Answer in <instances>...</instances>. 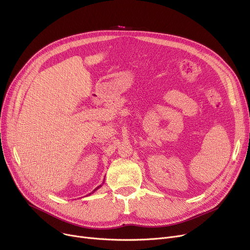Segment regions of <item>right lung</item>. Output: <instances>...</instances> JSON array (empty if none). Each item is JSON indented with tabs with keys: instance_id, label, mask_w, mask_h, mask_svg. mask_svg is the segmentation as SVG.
Masks as SVG:
<instances>
[{
	"instance_id": "add662e5",
	"label": "right lung",
	"mask_w": 250,
	"mask_h": 250,
	"mask_svg": "<svg viewBox=\"0 0 250 250\" xmlns=\"http://www.w3.org/2000/svg\"><path fill=\"white\" fill-rule=\"evenodd\" d=\"M103 183H104V182H103ZM101 187H102V186H99V187H97V188H95V189H94V190H93V191H92V192H90V193H89V194H91V193H93V192H94V191H96V190H97V189H98V188H101Z\"/></svg>"
}]
</instances>
